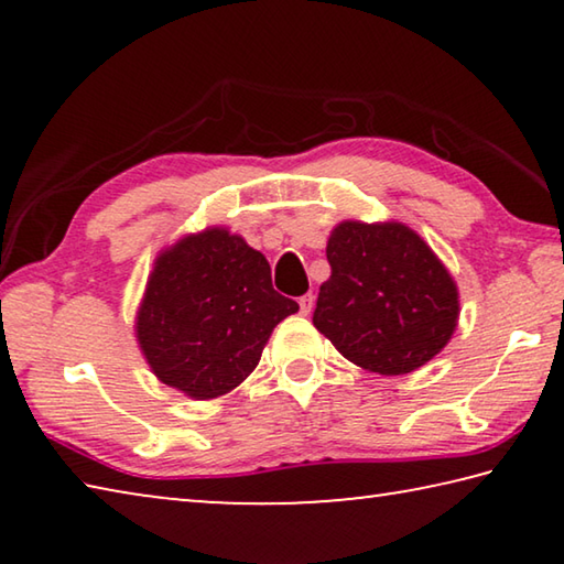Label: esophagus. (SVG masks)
I'll return each instance as SVG.
<instances>
[{
  "label": "esophagus",
  "mask_w": 564,
  "mask_h": 564,
  "mask_svg": "<svg viewBox=\"0 0 564 564\" xmlns=\"http://www.w3.org/2000/svg\"><path fill=\"white\" fill-rule=\"evenodd\" d=\"M313 303H316V299H313V293H305L299 299V305H301V313L303 316H308V313L313 311Z\"/></svg>",
  "instance_id": "1"
}]
</instances>
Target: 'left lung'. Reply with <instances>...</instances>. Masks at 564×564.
Returning <instances> with one entry per match:
<instances>
[{"label":"left lung","instance_id":"obj_1","mask_svg":"<svg viewBox=\"0 0 564 564\" xmlns=\"http://www.w3.org/2000/svg\"><path fill=\"white\" fill-rule=\"evenodd\" d=\"M326 256L330 279L313 326L343 358L370 373L405 376L447 346L460 316L457 285L413 228L343 221Z\"/></svg>","mask_w":564,"mask_h":564}]
</instances>
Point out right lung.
<instances>
[{
	"mask_svg": "<svg viewBox=\"0 0 564 564\" xmlns=\"http://www.w3.org/2000/svg\"><path fill=\"white\" fill-rule=\"evenodd\" d=\"M295 311L299 303L273 291L265 256L214 226L159 253L137 340L161 383L208 400L253 373L273 328Z\"/></svg>",
	"mask_w": 564,
	"mask_h": 564,
	"instance_id": "add662e5",
	"label": "right lung"
}]
</instances>
